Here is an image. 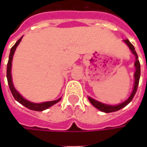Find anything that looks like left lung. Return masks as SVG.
<instances>
[{"label": "left lung", "instance_id": "obj_1", "mask_svg": "<svg viewBox=\"0 0 147 147\" xmlns=\"http://www.w3.org/2000/svg\"><path fill=\"white\" fill-rule=\"evenodd\" d=\"M126 44L128 46V47L130 48V50L132 51V52L134 54L135 57H136V61H135V67H136V72H135V74H134V78H135V83H134V88H133V92L131 94V96H129V98L127 99V100H125L124 102H123L121 104L118 105H105L99 102L97 100H95L94 99L91 98V97H88L89 101L94 105L96 108H97L98 110H100L102 112H105V113H110V112H115L117 110H119L122 108L125 107L127 104H129L131 102V100H133L135 94L137 92V90H138V87L139 83V79H140V75H141V66H140V62L138 60V54L135 51V48L133 47V45L132 43L130 42L128 40H125L124 41Z\"/></svg>", "mask_w": 147, "mask_h": 147}]
</instances>
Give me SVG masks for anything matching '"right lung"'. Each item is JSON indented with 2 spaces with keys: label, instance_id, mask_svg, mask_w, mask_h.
Returning <instances> with one entry per match:
<instances>
[{
  "label": "right lung",
  "instance_id": "1",
  "mask_svg": "<svg viewBox=\"0 0 147 147\" xmlns=\"http://www.w3.org/2000/svg\"><path fill=\"white\" fill-rule=\"evenodd\" d=\"M22 37L20 38V39L16 42V43L11 47V50H10V53H9V56L8 64H7V70H6V77H7L9 88V90H10L11 93L13 95L14 98L18 102H20V104H22L24 106H25L26 108H28V109H29V110H36V111H42V110H47V108L52 106V105L55 104V103L59 102L61 98L58 99V100H53V101H47V102L40 103V104L32 103V102H30V101L27 100H25L24 98H23V97L21 96V95H20L19 92H17V91L14 89V86H13V83H12V79H11V63H12V59H13V55H14V51H15V49L17 47V46H18V45L20 44V42H21Z\"/></svg>",
  "mask_w": 147,
  "mask_h": 147
}]
</instances>
